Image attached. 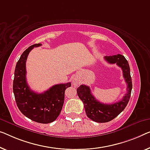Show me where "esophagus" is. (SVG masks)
I'll return each instance as SVG.
<instances>
[{"label":"esophagus","mask_w":150,"mask_h":150,"mask_svg":"<svg viewBox=\"0 0 150 150\" xmlns=\"http://www.w3.org/2000/svg\"><path fill=\"white\" fill-rule=\"evenodd\" d=\"M72 83H73V86H78V85H79V82H78L76 79H73L72 81Z\"/></svg>","instance_id":"obj_1"}]
</instances>
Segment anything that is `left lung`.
I'll return each instance as SVG.
<instances>
[{
    "instance_id": "left-lung-1",
    "label": "left lung",
    "mask_w": 150,
    "mask_h": 150,
    "mask_svg": "<svg viewBox=\"0 0 150 150\" xmlns=\"http://www.w3.org/2000/svg\"><path fill=\"white\" fill-rule=\"evenodd\" d=\"M104 59L110 64H117L122 69L123 77L127 84V93L122 99L112 104H102L91 94L89 87L81 85L77 89V95L84 104L88 117L97 122H107L116 118L123 111L129 101L132 90V80L128 61L124 56L117 54L105 57Z\"/></svg>"
}]
</instances>
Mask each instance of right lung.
<instances>
[{
	"label": "right lung",
	"instance_id": "add662e5",
	"mask_svg": "<svg viewBox=\"0 0 150 150\" xmlns=\"http://www.w3.org/2000/svg\"><path fill=\"white\" fill-rule=\"evenodd\" d=\"M35 44L24 51L15 69L13 89L15 101L21 113L33 121L47 124L57 119L61 113L64 100V91L71 87V82L54 85L43 93L32 91L27 83L25 63L29 53Z\"/></svg>",
	"mask_w": 150,
	"mask_h": 150
}]
</instances>
